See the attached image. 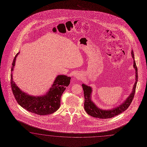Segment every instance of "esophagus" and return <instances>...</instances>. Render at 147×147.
Segmentation results:
<instances>
[{"label": "esophagus", "instance_id": "34e87169", "mask_svg": "<svg viewBox=\"0 0 147 147\" xmlns=\"http://www.w3.org/2000/svg\"><path fill=\"white\" fill-rule=\"evenodd\" d=\"M76 77L77 78H79V79L80 78V75H79V74H76Z\"/></svg>", "mask_w": 147, "mask_h": 147}]
</instances>
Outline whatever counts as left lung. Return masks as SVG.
Segmentation results:
<instances>
[{"instance_id": "left-lung-1", "label": "left lung", "mask_w": 147, "mask_h": 147, "mask_svg": "<svg viewBox=\"0 0 147 147\" xmlns=\"http://www.w3.org/2000/svg\"><path fill=\"white\" fill-rule=\"evenodd\" d=\"M131 56L133 58V66L135 70V82L133 88V90L130 95L128 97L123 103L121 104L117 107H115L110 110H102L99 107H97L93 102L91 100V92L92 88L89 86L82 84V86L84 89V110L86 111L88 115L92 117L98 118L100 119H107L114 117L115 116L118 115L119 114L123 112V111L127 110L128 107H129L133 99L134 98L135 94V89L136 87V84L138 82V68L136 65L134 52L131 51Z\"/></svg>"}]
</instances>
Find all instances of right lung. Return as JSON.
<instances>
[{
    "mask_svg": "<svg viewBox=\"0 0 147 147\" xmlns=\"http://www.w3.org/2000/svg\"><path fill=\"white\" fill-rule=\"evenodd\" d=\"M19 52L12 63L11 71H13L16 60ZM71 78L64 75L57 76L51 87L45 95L34 96L21 90L13 80L11 74V84L13 94L18 103L29 112L38 115H50L57 111L60 106V98L66 87L70 84Z\"/></svg>",
    "mask_w": 147,
    "mask_h": 147,
    "instance_id": "add662e5",
    "label": "right lung"
}]
</instances>
